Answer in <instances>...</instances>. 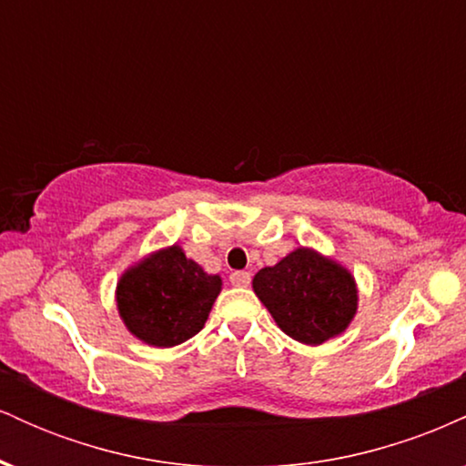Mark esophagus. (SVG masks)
<instances>
[{
	"mask_svg": "<svg viewBox=\"0 0 466 466\" xmlns=\"http://www.w3.org/2000/svg\"><path fill=\"white\" fill-rule=\"evenodd\" d=\"M229 282H232L234 287H248L251 282V274L249 271H232V274H229Z\"/></svg>",
	"mask_w": 466,
	"mask_h": 466,
	"instance_id": "34e87169",
	"label": "esophagus"
}]
</instances>
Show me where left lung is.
<instances>
[{
	"label": "left lung",
	"mask_w": 466,
	"mask_h": 466,
	"mask_svg": "<svg viewBox=\"0 0 466 466\" xmlns=\"http://www.w3.org/2000/svg\"><path fill=\"white\" fill-rule=\"evenodd\" d=\"M254 291L276 324L302 344L339 335L357 311V287L349 271L304 248L260 269Z\"/></svg>",
	"instance_id": "8db88e82"
}]
</instances>
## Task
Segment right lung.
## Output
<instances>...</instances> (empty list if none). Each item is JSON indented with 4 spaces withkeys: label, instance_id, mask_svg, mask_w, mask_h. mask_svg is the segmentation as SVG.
Returning <instances> with one entry per match:
<instances>
[{
    "label": "right lung",
    "instance_id": "obj_1",
    "mask_svg": "<svg viewBox=\"0 0 466 466\" xmlns=\"http://www.w3.org/2000/svg\"><path fill=\"white\" fill-rule=\"evenodd\" d=\"M218 291L221 278L208 276L173 245L120 278L117 309L133 335L170 349L199 333Z\"/></svg>",
    "mask_w": 466,
    "mask_h": 466
}]
</instances>
